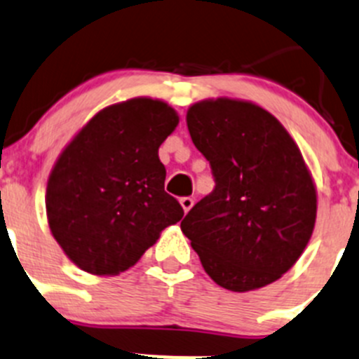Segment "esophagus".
Wrapping results in <instances>:
<instances>
[{"instance_id":"esophagus-1","label":"esophagus","mask_w":359,"mask_h":359,"mask_svg":"<svg viewBox=\"0 0 359 359\" xmlns=\"http://www.w3.org/2000/svg\"><path fill=\"white\" fill-rule=\"evenodd\" d=\"M180 204H182L183 211H185V213H189L194 206V199L192 197H182V199H180Z\"/></svg>"}]
</instances>
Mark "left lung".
Segmentation results:
<instances>
[{
  "label": "left lung",
  "mask_w": 359,
  "mask_h": 359,
  "mask_svg": "<svg viewBox=\"0 0 359 359\" xmlns=\"http://www.w3.org/2000/svg\"><path fill=\"white\" fill-rule=\"evenodd\" d=\"M187 126L215 190L183 218V234L220 287L271 284L294 266L316 225V185L298 144L266 109L234 98L190 105Z\"/></svg>",
  "instance_id": "8db88e82"
}]
</instances>
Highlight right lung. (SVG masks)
Returning a JSON list of instances; mask_svg holds the SVG:
<instances>
[{
  "label": "right lung",
  "instance_id": "1",
  "mask_svg": "<svg viewBox=\"0 0 359 359\" xmlns=\"http://www.w3.org/2000/svg\"><path fill=\"white\" fill-rule=\"evenodd\" d=\"M177 123L165 102L130 98L97 112L57 156L47 182V220L83 271H126L183 218V208L163 190L158 158Z\"/></svg>",
  "mask_w": 359,
  "mask_h": 359
}]
</instances>
